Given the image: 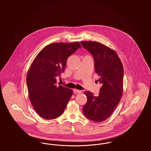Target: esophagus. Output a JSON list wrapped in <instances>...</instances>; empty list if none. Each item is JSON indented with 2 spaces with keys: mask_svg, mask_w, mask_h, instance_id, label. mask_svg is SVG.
I'll use <instances>...</instances> for the list:
<instances>
[{
  "mask_svg": "<svg viewBox=\"0 0 151 151\" xmlns=\"http://www.w3.org/2000/svg\"><path fill=\"white\" fill-rule=\"evenodd\" d=\"M73 92H74L75 93L79 94L81 93V91H80V90H78V89H73Z\"/></svg>",
  "mask_w": 151,
  "mask_h": 151,
  "instance_id": "34e87169",
  "label": "esophagus"
}]
</instances>
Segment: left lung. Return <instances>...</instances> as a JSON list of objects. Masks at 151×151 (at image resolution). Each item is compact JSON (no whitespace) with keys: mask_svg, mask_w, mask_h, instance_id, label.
I'll list each match as a JSON object with an SVG mask.
<instances>
[{"mask_svg":"<svg viewBox=\"0 0 151 151\" xmlns=\"http://www.w3.org/2000/svg\"><path fill=\"white\" fill-rule=\"evenodd\" d=\"M83 47L91 53L94 69L102 84L98 96L84 92L87 102L83 111L88 119L103 122L111 115L122 98L123 67L116 52L104 45L94 41H81Z\"/></svg>","mask_w":151,"mask_h":151,"instance_id":"left-lung-1","label":"left lung"}]
</instances>
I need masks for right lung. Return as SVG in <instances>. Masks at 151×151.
Wrapping results in <instances>:
<instances>
[{
	"instance_id": "right-lung-1",
	"label": "right lung",
	"mask_w": 151,
	"mask_h": 151,
	"mask_svg": "<svg viewBox=\"0 0 151 151\" xmlns=\"http://www.w3.org/2000/svg\"><path fill=\"white\" fill-rule=\"evenodd\" d=\"M79 48V42L50 43L36 56L27 76L30 102L38 114L53 119L63 113L72 90L57 85L56 78L65 72L67 60Z\"/></svg>"
}]
</instances>
